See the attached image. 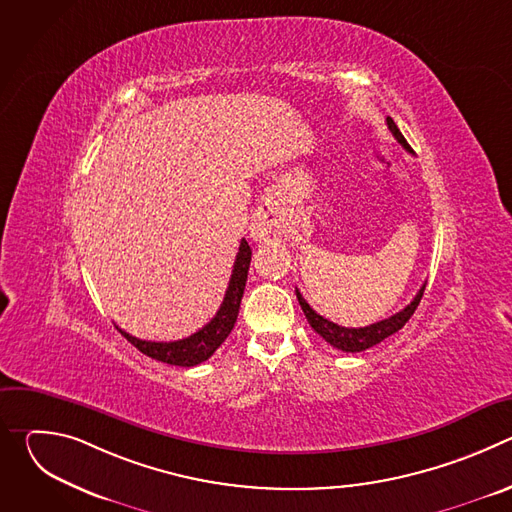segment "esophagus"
Returning a JSON list of instances; mask_svg holds the SVG:
<instances>
[{
    "instance_id": "34e87169",
    "label": "esophagus",
    "mask_w": 512,
    "mask_h": 512,
    "mask_svg": "<svg viewBox=\"0 0 512 512\" xmlns=\"http://www.w3.org/2000/svg\"><path fill=\"white\" fill-rule=\"evenodd\" d=\"M277 229H279V221H277L275 204L271 200H265L263 204H259V208L251 218V229H249L251 237L255 241H269L273 235H277Z\"/></svg>"
}]
</instances>
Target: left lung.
<instances>
[{"label":"left lung","instance_id":"1","mask_svg":"<svg viewBox=\"0 0 512 512\" xmlns=\"http://www.w3.org/2000/svg\"><path fill=\"white\" fill-rule=\"evenodd\" d=\"M387 125H389V131L395 135V139L403 145V148L413 154L411 145L407 143V139L403 137V133L399 131V127L395 125V121H393L391 117H387ZM423 291H425V285H421V289L417 291V296L413 298V302L407 304L401 312H397V314H393L391 318H385V320H381V322H377V324L364 326V328H344V326H338V324L326 320L324 316H320L314 308H310V304L304 300V296L300 294L298 287H296V296H298V302H300V306H302V310H304V314H306L310 326H312L328 344H332L334 348H338V350H342V352H362V350H367V348H371V346L383 342V340L389 338L391 334L399 332V330L405 326V322L413 316V312L417 310V306H419V302H421V296H423Z\"/></svg>","mask_w":512,"mask_h":512}]
</instances>
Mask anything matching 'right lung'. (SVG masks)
<instances>
[{"mask_svg":"<svg viewBox=\"0 0 512 512\" xmlns=\"http://www.w3.org/2000/svg\"><path fill=\"white\" fill-rule=\"evenodd\" d=\"M249 265H251V247L243 239L239 245V253L233 265V275H231L221 308H218L216 316L204 328H200L188 338L174 340V342H152V340L135 338L125 330H121L119 326L117 330L121 332V336L127 338V342H131L139 352L148 354L150 358L176 364V367H196V364L208 360L214 354V350L221 346L231 334L239 316Z\"/></svg>","mask_w":512,"mask_h":512,"instance_id":"1","label":"right lung"}]
</instances>
